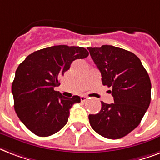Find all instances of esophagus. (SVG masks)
Here are the masks:
<instances>
[{
    "label": "esophagus",
    "instance_id": "34e87169",
    "mask_svg": "<svg viewBox=\"0 0 160 160\" xmlns=\"http://www.w3.org/2000/svg\"><path fill=\"white\" fill-rule=\"evenodd\" d=\"M86 100H87V97H86V96H85V95H82V96H80V100H81L82 102L85 101Z\"/></svg>",
    "mask_w": 160,
    "mask_h": 160
}]
</instances>
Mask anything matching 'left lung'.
I'll list each match as a JSON object with an SVG mask.
<instances>
[{
  "mask_svg": "<svg viewBox=\"0 0 160 160\" xmlns=\"http://www.w3.org/2000/svg\"><path fill=\"white\" fill-rule=\"evenodd\" d=\"M101 73L104 85L114 103L101 101L98 114H90L92 129L101 136L120 139L134 130L141 121L151 100V82L141 61L134 53L113 46L88 47Z\"/></svg>",
  "mask_w": 160,
  "mask_h": 160,
  "instance_id": "obj_1",
  "label": "left lung"
}]
</instances>
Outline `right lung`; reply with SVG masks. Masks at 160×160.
<instances>
[{
	"instance_id": "add662e5",
	"label": "right lung",
	"mask_w": 160,
	"mask_h": 160,
	"mask_svg": "<svg viewBox=\"0 0 160 160\" xmlns=\"http://www.w3.org/2000/svg\"><path fill=\"white\" fill-rule=\"evenodd\" d=\"M88 55L83 47L60 45L35 51L19 65L11 86L14 108L32 133L50 136L66 124L70 109L80 98L65 97L54 88L74 60Z\"/></svg>"
}]
</instances>
